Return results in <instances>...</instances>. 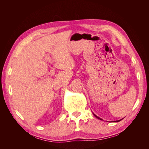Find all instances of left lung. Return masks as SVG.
<instances>
[{
	"instance_id": "left-lung-1",
	"label": "left lung",
	"mask_w": 149,
	"mask_h": 149,
	"mask_svg": "<svg viewBox=\"0 0 149 149\" xmlns=\"http://www.w3.org/2000/svg\"><path fill=\"white\" fill-rule=\"evenodd\" d=\"M94 114V116H95V117H96V118H97V119H100V120H102V119H101L100 118H99V117H97V116H96V115H95V114ZM122 119H120V120H116V121H114V122H116H116H119V121H120V120H121Z\"/></svg>"
}]
</instances>
